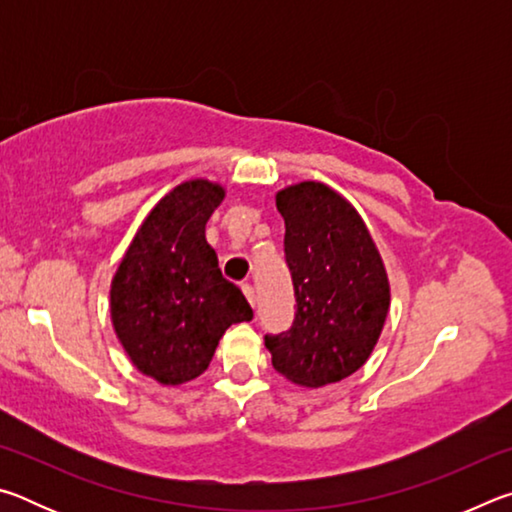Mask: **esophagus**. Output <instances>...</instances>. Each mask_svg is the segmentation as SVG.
Instances as JSON below:
<instances>
[{
    "label": "esophagus",
    "mask_w": 512,
    "mask_h": 512,
    "mask_svg": "<svg viewBox=\"0 0 512 512\" xmlns=\"http://www.w3.org/2000/svg\"><path fill=\"white\" fill-rule=\"evenodd\" d=\"M241 291H244V296L248 298L250 305L255 307V289H253V284H244V287H241Z\"/></svg>",
    "instance_id": "34e87169"
}]
</instances>
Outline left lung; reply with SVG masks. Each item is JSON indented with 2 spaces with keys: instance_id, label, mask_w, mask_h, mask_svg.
Listing matches in <instances>:
<instances>
[{
  "instance_id": "obj_1",
  "label": "left lung",
  "mask_w": 512,
  "mask_h": 512,
  "mask_svg": "<svg viewBox=\"0 0 512 512\" xmlns=\"http://www.w3.org/2000/svg\"><path fill=\"white\" fill-rule=\"evenodd\" d=\"M275 205L298 307L289 332L264 343L284 379L323 388L368 361L391 307V282L366 221L336 189L302 180L280 189Z\"/></svg>"
}]
</instances>
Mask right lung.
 I'll return each mask as SVG.
<instances>
[{"label": "right lung", "mask_w": 512, "mask_h": 512, "mask_svg": "<svg viewBox=\"0 0 512 512\" xmlns=\"http://www.w3.org/2000/svg\"><path fill=\"white\" fill-rule=\"evenodd\" d=\"M225 187L185 180L144 216L110 282V318L128 359L162 386H183L210 366L225 329L253 309L225 280L205 223Z\"/></svg>", "instance_id": "1"}]
</instances>
